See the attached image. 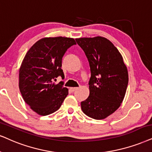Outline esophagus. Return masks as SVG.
Listing matches in <instances>:
<instances>
[{
    "mask_svg": "<svg viewBox=\"0 0 152 152\" xmlns=\"http://www.w3.org/2000/svg\"><path fill=\"white\" fill-rule=\"evenodd\" d=\"M70 90H72V92H74V91H76V90H78V88H71Z\"/></svg>",
    "mask_w": 152,
    "mask_h": 152,
    "instance_id": "1",
    "label": "esophagus"
}]
</instances>
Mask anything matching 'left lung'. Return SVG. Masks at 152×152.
Wrapping results in <instances>:
<instances>
[{"mask_svg": "<svg viewBox=\"0 0 152 152\" xmlns=\"http://www.w3.org/2000/svg\"><path fill=\"white\" fill-rule=\"evenodd\" d=\"M89 62L90 95L81 102L88 116L101 120L112 114L124 100L128 83L127 67L121 54L109 40L102 36L76 38Z\"/></svg>", "mask_w": 152, "mask_h": 152, "instance_id": "left-lung-1", "label": "left lung"}]
</instances>
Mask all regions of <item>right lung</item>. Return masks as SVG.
<instances>
[{
    "mask_svg": "<svg viewBox=\"0 0 152 152\" xmlns=\"http://www.w3.org/2000/svg\"><path fill=\"white\" fill-rule=\"evenodd\" d=\"M76 44L72 38H43L25 55L19 71V88L25 102L38 114H53L68 95L64 82L55 84L53 81L59 76L64 78L61 69L62 57L67 49Z\"/></svg>",
    "mask_w": 152,
    "mask_h": 152,
    "instance_id": "1",
    "label": "right lung"
}]
</instances>
